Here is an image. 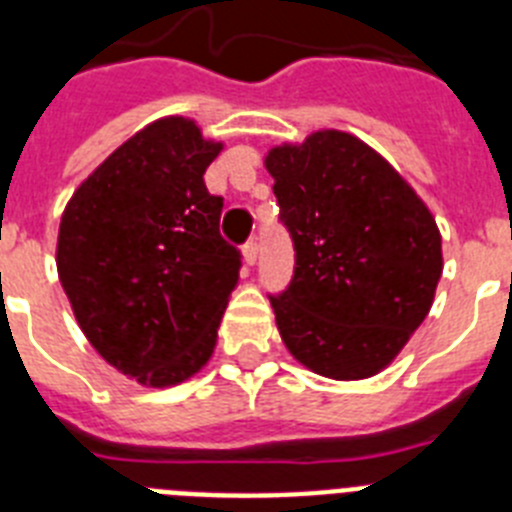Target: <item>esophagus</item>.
<instances>
[{
  "instance_id": "esophagus-1",
  "label": "esophagus",
  "mask_w": 512,
  "mask_h": 512,
  "mask_svg": "<svg viewBox=\"0 0 512 512\" xmlns=\"http://www.w3.org/2000/svg\"><path fill=\"white\" fill-rule=\"evenodd\" d=\"M256 259H259V246H256V241H248L246 246H243V261H246L248 266H253Z\"/></svg>"
}]
</instances>
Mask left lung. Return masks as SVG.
<instances>
[{
	"instance_id": "left-lung-1",
	"label": "left lung",
	"mask_w": 512,
	"mask_h": 512,
	"mask_svg": "<svg viewBox=\"0 0 512 512\" xmlns=\"http://www.w3.org/2000/svg\"><path fill=\"white\" fill-rule=\"evenodd\" d=\"M297 251L271 297L284 346L338 382L384 372L431 312L443 271L436 217L372 146L323 128L264 156Z\"/></svg>"
}]
</instances>
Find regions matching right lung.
Here are the masks:
<instances>
[{
    "label": "right lung",
    "instance_id": "obj_1",
    "mask_svg": "<svg viewBox=\"0 0 512 512\" xmlns=\"http://www.w3.org/2000/svg\"><path fill=\"white\" fill-rule=\"evenodd\" d=\"M223 140L192 117H158L76 187L58 225L56 269L94 351L140 387L202 372L238 287L220 238L223 200L205 187Z\"/></svg>",
    "mask_w": 512,
    "mask_h": 512
}]
</instances>
